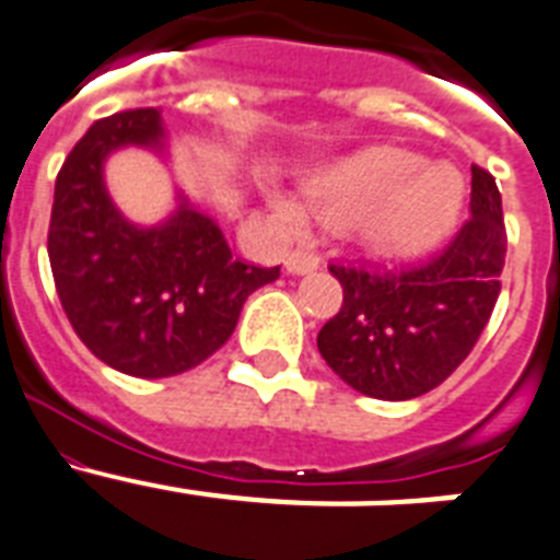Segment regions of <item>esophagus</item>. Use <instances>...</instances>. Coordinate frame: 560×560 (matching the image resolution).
<instances>
[{
	"instance_id": "esophagus-1",
	"label": "esophagus",
	"mask_w": 560,
	"mask_h": 560,
	"mask_svg": "<svg viewBox=\"0 0 560 560\" xmlns=\"http://www.w3.org/2000/svg\"><path fill=\"white\" fill-rule=\"evenodd\" d=\"M315 267H318V256L307 250H293L287 256V270L290 273H313Z\"/></svg>"
}]
</instances>
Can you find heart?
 I'll use <instances>...</instances> for the list:
<instances>
[{"label":"heart","instance_id":"obj_1","mask_svg":"<svg viewBox=\"0 0 560 560\" xmlns=\"http://www.w3.org/2000/svg\"><path fill=\"white\" fill-rule=\"evenodd\" d=\"M304 202L273 194L281 225L304 236L315 220L332 228H363L366 240L388 256H411L456 225L465 199L462 174L448 163H428L408 149H369L315 174Z\"/></svg>","mask_w":560,"mask_h":560}]
</instances>
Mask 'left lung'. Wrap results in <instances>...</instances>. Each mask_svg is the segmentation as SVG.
<instances>
[{
    "instance_id": "8db88e82",
    "label": "left lung",
    "mask_w": 560,
    "mask_h": 560,
    "mask_svg": "<svg viewBox=\"0 0 560 560\" xmlns=\"http://www.w3.org/2000/svg\"><path fill=\"white\" fill-rule=\"evenodd\" d=\"M508 231L493 174L470 165V220L425 259L400 267L329 261L343 304L318 352L340 381L377 400H411L454 374L502 293Z\"/></svg>"
}]
</instances>
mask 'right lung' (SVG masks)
Returning a JSON list of instances; mask_svg holds the SVG:
<instances>
[{"instance_id":"1","label":"right lung","mask_w":560,"mask_h":560,"mask_svg":"<svg viewBox=\"0 0 560 560\" xmlns=\"http://www.w3.org/2000/svg\"><path fill=\"white\" fill-rule=\"evenodd\" d=\"M154 106L115 112L90 126L56 177L47 253L72 329L106 366L132 377H172L231 338L253 290L279 267L236 259L217 222L186 202L158 228L115 211L104 160L118 145H160Z\"/></svg>"}]
</instances>
